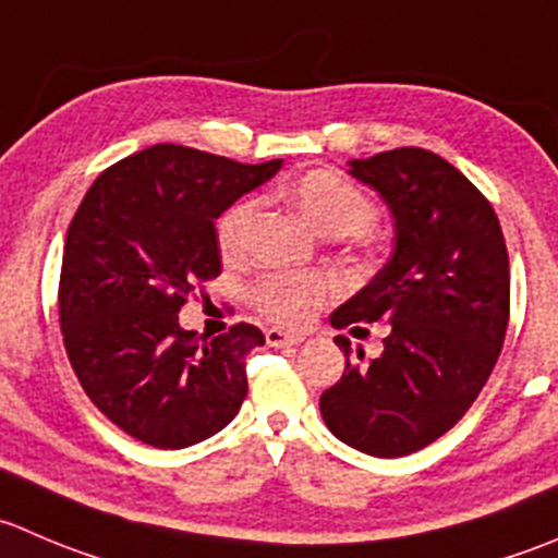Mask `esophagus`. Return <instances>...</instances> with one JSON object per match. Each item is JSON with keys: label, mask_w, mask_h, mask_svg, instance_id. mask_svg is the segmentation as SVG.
Wrapping results in <instances>:
<instances>
[{"label": "esophagus", "mask_w": 558, "mask_h": 558, "mask_svg": "<svg viewBox=\"0 0 558 558\" xmlns=\"http://www.w3.org/2000/svg\"><path fill=\"white\" fill-rule=\"evenodd\" d=\"M264 335H267V343L275 345V349H286V345L302 343V335L286 332V329H278V327H269Z\"/></svg>", "instance_id": "34e87169"}]
</instances>
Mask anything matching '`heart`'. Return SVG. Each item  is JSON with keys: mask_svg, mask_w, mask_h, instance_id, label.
I'll use <instances>...</instances> for the list:
<instances>
[{"mask_svg": "<svg viewBox=\"0 0 558 558\" xmlns=\"http://www.w3.org/2000/svg\"><path fill=\"white\" fill-rule=\"evenodd\" d=\"M289 198L300 218L324 236L362 234L376 220V204L354 182L329 169L302 174L289 185ZM256 202L242 198L226 209L218 223V245L226 256H236L245 245L247 226ZM253 302L280 324H296L329 296V280L318 272H275L253 286Z\"/></svg>", "mask_w": 558, "mask_h": 558, "instance_id": "obj_1", "label": "heart"}]
</instances>
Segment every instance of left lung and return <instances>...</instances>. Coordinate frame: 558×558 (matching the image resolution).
I'll use <instances>...</instances> for the list:
<instances>
[{
    "label": "left lung",
    "instance_id": "obj_1",
    "mask_svg": "<svg viewBox=\"0 0 558 558\" xmlns=\"http://www.w3.org/2000/svg\"><path fill=\"white\" fill-rule=\"evenodd\" d=\"M349 174L392 215L389 262L332 313V327L389 322L384 351L351 362L318 400L343 445L373 458L423 450L488 381L510 322V262L488 198L439 155L400 147L349 160ZM356 349V360H362Z\"/></svg>",
    "mask_w": 558,
    "mask_h": 558
}]
</instances>
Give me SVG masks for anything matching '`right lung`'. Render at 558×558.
<instances>
[{"label": "right lung", "mask_w": 558, "mask_h": 558, "mask_svg": "<svg viewBox=\"0 0 558 558\" xmlns=\"http://www.w3.org/2000/svg\"><path fill=\"white\" fill-rule=\"evenodd\" d=\"M278 169L155 144L86 191L64 240L59 322L84 392L133 439L182 450L240 411L262 329L236 324L202 343L180 327V307L220 275L215 220Z\"/></svg>", "instance_id": "right-lung-1"}]
</instances>
